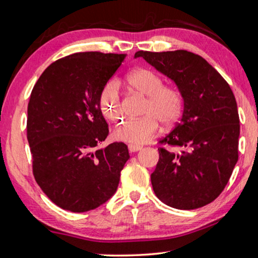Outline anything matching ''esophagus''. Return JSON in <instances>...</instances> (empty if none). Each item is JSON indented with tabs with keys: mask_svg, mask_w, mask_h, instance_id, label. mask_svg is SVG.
<instances>
[{
	"mask_svg": "<svg viewBox=\"0 0 258 258\" xmlns=\"http://www.w3.org/2000/svg\"><path fill=\"white\" fill-rule=\"evenodd\" d=\"M142 147L141 146H133V145H128V150L130 152H137L139 150H141Z\"/></svg>",
	"mask_w": 258,
	"mask_h": 258,
	"instance_id": "1",
	"label": "esophagus"
}]
</instances>
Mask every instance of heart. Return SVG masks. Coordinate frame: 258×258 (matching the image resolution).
Here are the masks:
<instances>
[{"instance_id": "heart-1", "label": "heart", "mask_w": 258, "mask_h": 258, "mask_svg": "<svg viewBox=\"0 0 258 258\" xmlns=\"http://www.w3.org/2000/svg\"><path fill=\"white\" fill-rule=\"evenodd\" d=\"M127 83L134 90L147 97L142 109V117L130 118L113 130V138L133 146H140L155 137L159 127V120L165 125L175 123L183 107L178 91L164 86L158 74L149 69H135L127 76ZM100 109L109 121L118 123L123 117L118 86L116 82H109L100 93Z\"/></svg>"}]
</instances>
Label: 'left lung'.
<instances>
[{"instance_id": "8db88e82", "label": "left lung", "mask_w": 258, "mask_h": 258, "mask_svg": "<svg viewBox=\"0 0 258 258\" xmlns=\"http://www.w3.org/2000/svg\"><path fill=\"white\" fill-rule=\"evenodd\" d=\"M134 56L171 78L184 101L180 121L159 140L169 148H158L159 160L151 174L156 196L167 206L185 211L214 202L238 161L240 120L232 90L192 52L138 51Z\"/></svg>"}]
</instances>
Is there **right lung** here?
<instances>
[{
	"label": "right lung",
	"instance_id": "add662e5",
	"mask_svg": "<svg viewBox=\"0 0 258 258\" xmlns=\"http://www.w3.org/2000/svg\"><path fill=\"white\" fill-rule=\"evenodd\" d=\"M124 59L78 52L51 63L33 87L27 109L33 174L51 202L66 211L87 212L110 199L130 158L123 142L97 148L109 134L100 93Z\"/></svg>",
	"mask_w": 258,
	"mask_h": 258
}]
</instances>
